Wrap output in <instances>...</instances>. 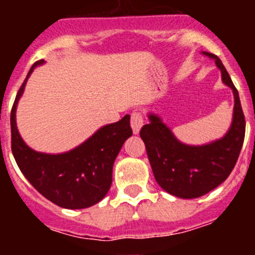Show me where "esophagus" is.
Segmentation results:
<instances>
[{
	"label": "esophagus",
	"instance_id": "esophagus-1",
	"mask_svg": "<svg viewBox=\"0 0 255 255\" xmlns=\"http://www.w3.org/2000/svg\"><path fill=\"white\" fill-rule=\"evenodd\" d=\"M130 124H131L132 132H134V134H139V131H140V129H141V126H143V124H144L143 115H141L140 112H132Z\"/></svg>",
	"mask_w": 255,
	"mask_h": 255
}]
</instances>
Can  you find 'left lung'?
I'll return each mask as SVG.
<instances>
[{
  "mask_svg": "<svg viewBox=\"0 0 255 255\" xmlns=\"http://www.w3.org/2000/svg\"><path fill=\"white\" fill-rule=\"evenodd\" d=\"M215 60L225 85L233 91V121L226 134L202 145L180 141L158 115L148 114L149 124L140 130L148 159L158 185L173 197L193 199L207 194L229 177L242 150L245 119L233 80L217 56L202 52Z\"/></svg>",
  "mask_w": 255,
  "mask_h": 255,
  "instance_id": "1",
  "label": "left lung"
}]
</instances>
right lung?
<instances>
[{
  "instance_id": "1",
  "label": "right lung",
  "mask_w": 255,
  "mask_h": 255,
  "mask_svg": "<svg viewBox=\"0 0 255 255\" xmlns=\"http://www.w3.org/2000/svg\"><path fill=\"white\" fill-rule=\"evenodd\" d=\"M37 61L16 94L11 110V149L20 171L52 203L67 209H83L101 202L112 184V167L125 140L132 135L130 116L102 126L80 145L64 153L37 152L26 145L16 126V108Z\"/></svg>"
}]
</instances>
